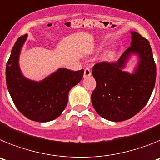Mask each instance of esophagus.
<instances>
[{
  "label": "esophagus",
  "instance_id": "obj_1",
  "mask_svg": "<svg viewBox=\"0 0 160 160\" xmlns=\"http://www.w3.org/2000/svg\"><path fill=\"white\" fill-rule=\"evenodd\" d=\"M91 75V70H90V68H86L84 70V77H90Z\"/></svg>",
  "mask_w": 160,
  "mask_h": 160
}]
</instances>
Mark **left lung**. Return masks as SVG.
Returning <instances> with one entry per match:
<instances>
[{"instance_id":"obj_1","label":"left lung","mask_w":160,"mask_h":160,"mask_svg":"<svg viewBox=\"0 0 160 160\" xmlns=\"http://www.w3.org/2000/svg\"><path fill=\"white\" fill-rule=\"evenodd\" d=\"M131 46L115 62H99L92 74L96 87L91 102L96 112L109 121L121 122L138 113L148 103L156 79V66L150 43L136 32H131ZM131 53L140 62L134 74L122 69Z\"/></svg>"}]
</instances>
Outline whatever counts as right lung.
Segmentation results:
<instances>
[{
  "label": "right lung",
  "instance_id": "1",
  "mask_svg": "<svg viewBox=\"0 0 160 160\" xmlns=\"http://www.w3.org/2000/svg\"><path fill=\"white\" fill-rule=\"evenodd\" d=\"M27 34L14 44L6 65V84L17 108L29 119L46 122L57 118L68 102L69 91L83 77L84 70L73 71L60 68L42 81L24 77L19 67V55Z\"/></svg>",
  "mask_w": 160,
  "mask_h": 160
}]
</instances>
